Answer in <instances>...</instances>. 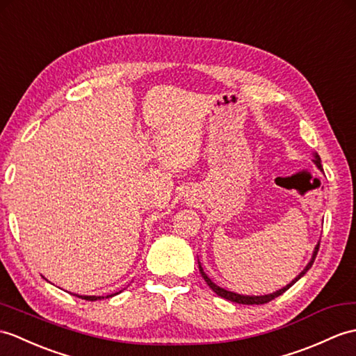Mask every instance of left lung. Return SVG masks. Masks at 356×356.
I'll list each match as a JSON object with an SVG mask.
<instances>
[{
    "mask_svg": "<svg viewBox=\"0 0 356 356\" xmlns=\"http://www.w3.org/2000/svg\"><path fill=\"white\" fill-rule=\"evenodd\" d=\"M314 163H316L317 167L321 170V162H320L318 154H316V159H314ZM318 247H320V244L316 245V250H314L312 258H311L309 264L307 266V268H305V270L300 273L299 277H296V279L293 280V284L297 282V280H299V279L305 275V273H307V271L312 267V264H314V261H316V256H317V253H318ZM198 270H200L203 279L206 280V284H208V285L211 286V290H212L213 293H217L220 297H225V299H227V300H230V302L243 303V305H264V303H268V302H271L273 299H276V297H279L280 294H284V293L288 290V288H290V286L293 285V284L286 285L285 288H282V290H279V291L273 293V294H267V296H241V294H236V293H232V291H227V290H225V288H220L218 285L213 284L212 280L204 275V271H203V268H202V266H200V262H198Z\"/></svg>",
    "mask_w": 356,
    "mask_h": 356,
    "instance_id": "obj_1",
    "label": "left lung"
}]
</instances>
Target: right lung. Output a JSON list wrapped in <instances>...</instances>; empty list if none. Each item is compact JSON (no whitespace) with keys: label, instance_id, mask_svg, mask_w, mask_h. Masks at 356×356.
Listing matches in <instances>:
<instances>
[{"label":"right lung","instance_id":"right-lung-1","mask_svg":"<svg viewBox=\"0 0 356 356\" xmlns=\"http://www.w3.org/2000/svg\"><path fill=\"white\" fill-rule=\"evenodd\" d=\"M77 297H81V299H85V300H90V302H94V300H100V299H104V297H97V296H77ZM106 297H112V296H106Z\"/></svg>","mask_w":356,"mask_h":356}]
</instances>
